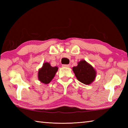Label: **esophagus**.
Masks as SVG:
<instances>
[{
  "mask_svg": "<svg viewBox=\"0 0 128 128\" xmlns=\"http://www.w3.org/2000/svg\"><path fill=\"white\" fill-rule=\"evenodd\" d=\"M62 66L63 67H69L70 66V64H63L62 65Z\"/></svg>",
  "mask_w": 128,
  "mask_h": 128,
  "instance_id": "1",
  "label": "esophagus"
}]
</instances>
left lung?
Here are the masks:
<instances>
[{
  "mask_svg": "<svg viewBox=\"0 0 128 128\" xmlns=\"http://www.w3.org/2000/svg\"><path fill=\"white\" fill-rule=\"evenodd\" d=\"M77 80L85 85H89L94 81L96 77V72L91 65L85 60H81L77 66L73 68Z\"/></svg>",
  "mask_w": 128,
  "mask_h": 128,
  "instance_id": "obj_1",
  "label": "left lung"
}]
</instances>
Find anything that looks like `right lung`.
Instances as JSON below:
<instances>
[{"instance_id":"add662e5","label":"right lung","mask_w":128,"mask_h":128,"mask_svg":"<svg viewBox=\"0 0 128 128\" xmlns=\"http://www.w3.org/2000/svg\"><path fill=\"white\" fill-rule=\"evenodd\" d=\"M58 69V67H52L48 62H45L38 71V79L42 83L49 84L55 76Z\"/></svg>"}]
</instances>
